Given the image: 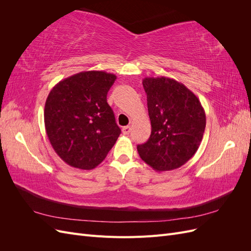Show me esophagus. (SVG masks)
Masks as SVG:
<instances>
[{
	"label": "esophagus",
	"instance_id": "esophagus-1",
	"mask_svg": "<svg viewBox=\"0 0 251 251\" xmlns=\"http://www.w3.org/2000/svg\"><path fill=\"white\" fill-rule=\"evenodd\" d=\"M130 132H131V126H124V127H123V133H124L125 135L130 134Z\"/></svg>",
	"mask_w": 251,
	"mask_h": 251
}]
</instances>
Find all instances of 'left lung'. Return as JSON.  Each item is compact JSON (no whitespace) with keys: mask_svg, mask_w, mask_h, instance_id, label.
<instances>
[{"mask_svg":"<svg viewBox=\"0 0 251 251\" xmlns=\"http://www.w3.org/2000/svg\"><path fill=\"white\" fill-rule=\"evenodd\" d=\"M151 132L137 146L140 158L157 172L176 170L198 151L206 126L202 104L183 83L165 76L142 80Z\"/></svg>","mask_w":251,"mask_h":251,"instance_id":"8db88e82","label":"left lung"}]
</instances>
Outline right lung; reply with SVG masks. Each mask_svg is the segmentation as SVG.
<instances>
[{
	"label": "right lung",
	"mask_w": 251,
	"mask_h": 251,
	"mask_svg": "<svg viewBox=\"0 0 251 251\" xmlns=\"http://www.w3.org/2000/svg\"><path fill=\"white\" fill-rule=\"evenodd\" d=\"M116 75L83 71L57 82L45 103L48 139L63 161L92 170L103 161L121 133L107 94Z\"/></svg>",
	"instance_id": "obj_1"
}]
</instances>
